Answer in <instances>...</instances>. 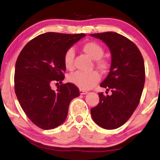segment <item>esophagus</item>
Masks as SVG:
<instances>
[{
  "instance_id": "34e87169",
  "label": "esophagus",
  "mask_w": 160,
  "mask_h": 160,
  "mask_svg": "<svg viewBox=\"0 0 160 160\" xmlns=\"http://www.w3.org/2000/svg\"><path fill=\"white\" fill-rule=\"evenodd\" d=\"M80 95H86V93H88V92L86 90H82V89H80Z\"/></svg>"
}]
</instances>
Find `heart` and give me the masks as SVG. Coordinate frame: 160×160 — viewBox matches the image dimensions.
<instances>
[{"instance_id":"1","label":"heart","mask_w":160,"mask_h":160,"mask_svg":"<svg viewBox=\"0 0 160 160\" xmlns=\"http://www.w3.org/2000/svg\"><path fill=\"white\" fill-rule=\"evenodd\" d=\"M82 50L87 56L95 60V65L97 68L102 72L105 73L109 70V60L103 57L104 49L98 43L95 41L86 42L82 46ZM74 51L72 48H69L65 51L64 54L63 61L66 69L72 70L74 68ZM101 76L96 71L90 72H78L71 74L68 77V80L70 82L74 84L80 89H89L99 82Z\"/></svg>"}]
</instances>
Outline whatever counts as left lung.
Returning a JSON list of instances; mask_svg holds the SVG:
<instances>
[{"label":"left lung","instance_id":"1","mask_svg":"<svg viewBox=\"0 0 160 160\" xmlns=\"http://www.w3.org/2000/svg\"><path fill=\"white\" fill-rule=\"evenodd\" d=\"M90 35L103 40L111 50L109 74L100 86L112 92L111 95L98 93L99 103L91 108V115L99 126L114 129L131 117L140 102L145 82L144 58L137 46L120 34L108 32Z\"/></svg>","mask_w":160,"mask_h":160}]
</instances>
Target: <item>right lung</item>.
<instances>
[{"label": "right lung", "mask_w": 160, "mask_h": 160, "mask_svg": "<svg viewBox=\"0 0 160 160\" xmlns=\"http://www.w3.org/2000/svg\"><path fill=\"white\" fill-rule=\"evenodd\" d=\"M47 32L37 36L22 49L16 60L14 89L22 108L34 125L43 129L60 126L67 117L70 102L80 95L71 82L63 83L65 51L85 37ZM55 82L61 84L51 89Z\"/></svg>", "instance_id": "right-lung-1"}]
</instances>
